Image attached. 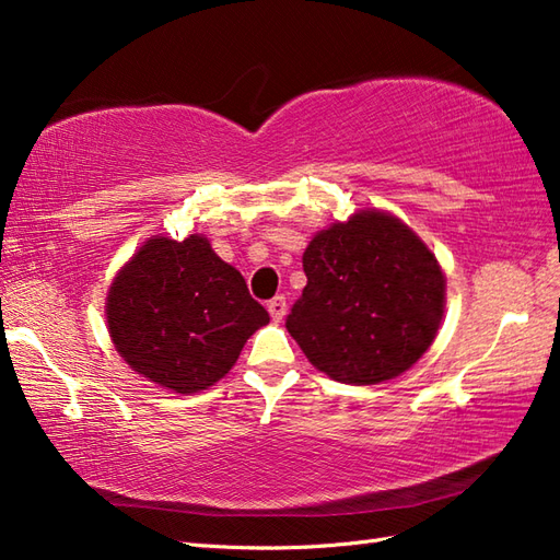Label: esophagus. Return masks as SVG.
Masks as SVG:
<instances>
[{
    "mask_svg": "<svg viewBox=\"0 0 560 560\" xmlns=\"http://www.w3.org/2000/svg\"><path fill=\"white\" fill-rule=\"evenodd\" d=\"M287 299H283V295H273V299L267 303V311H269V315H271V319H283V315H287Z\"/></svg>",
    "mask_w": 560,
    "mask_h": 560,
    "instance_id": "obj_1",
    "label": "esophagus"
}]
</instances>
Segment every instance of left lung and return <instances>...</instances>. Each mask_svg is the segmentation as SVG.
Wrapping results in <instances>:
<instances>
[{
  "label": "left lung",
  "instance_id": "obj_1",
  "mask_svg": "<svg viewBox=\"0 0 560 560\" xmlns=\"http://www.w3.org/2000/svg\"><path fill=\"white\" fill-rule=\"evenodd\" d=\"M307 287L287 329L317 371L347 385L401 375L431 347L445 277L431 249L399 219L361 211L305 247Z\"/></svg>",
  "mask_w": 560,
  "mask_h": 560
}]
</instances>
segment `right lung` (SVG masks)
Returning a JSON list of instances; mask_svg holds the SVG:
<instances>
[{
  "label": "right lung",
  "mask_w": 560,
  "mask_h": 560,
  "mask_svg": "<svg viewBox=\"0 0 560 560\" xmlns=\"http://www.w3.org/2000/svg\"><path fill=\"white\" fill-rule=\"evenodd\" d=\"M108 327L132 371L180 395L211 387L269 323L207 237H151L110 287Z\"/></svg>",
  "instance_id": "add662e5"
}]
</instances>
